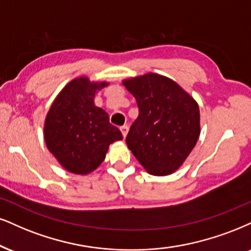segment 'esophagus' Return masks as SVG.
Instances as JSON below:
<instances>
[{
    "instance_id": "obj_1",
    "label": "esophagus",
    "mask_w": 251,
    "mask_h": 251,
    "mask_svg": "<svg viewBox=\"0 0 251 251\" xmlns=\"http://www.w3.org/2000/svg\"><path fill=\"white\" fill-rule=\"evenodd\" d=\"M128 131H129V128L126 126H121V132H122V136L123 138L126 137V135H128Z\"/></svg>"
}]
</instances>
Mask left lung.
<instances>
[{
    "mask_svg": "<svg viewBox=\"0 0 251 251\" xmlns=\"http://www.w3.org/2000/svg\"><path fill=\"white\" fill-rule=\"evenodd\" d=\"M122 82L138 107L126 145L148 173L172 175L184 164L200 136L198 102L177 82L157 73Z\"/></svg>",
    "mask_w": 251,
    "mask_h": 251,
    "instance_id": "obj_1",
    "label": "left lung"
}]
</instances>
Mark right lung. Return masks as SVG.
I'll return each mask as SVG.
<instances>
[{"instance_id": "1", "label": "right lung", "mask_w": 251, "mask_h": 251, "mask_svg": "<svg viewBox=\"0 0 251 251\" xmlns=\"http://www.w3.org/2000/svg\"><path fill=\"white\" fill-rule=\"evenodd\" d=\"M107 81L75 78L61 89L44 122L46 147L63 168L74 175H88L106 158L109 145L123 140L109 116L95 106V94Z\"/></svg>"}]
</instances>
